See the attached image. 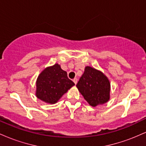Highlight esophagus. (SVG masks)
Here are the masks:
<instances>
[{
  "label": "esophagus",
  "mask_w": 146,
  "mask_h": 146,
  "mask_svg": "<svg viewBox=\"0 0 146 146\" xmlns=\"http://www.w3.org/2000/svg\"><path fill=\"white\" fill-rule=\"evenodd\" d=\"M73 82L75 83V84H77V83H78V79L74 78V79H73Z\"/></svg>",
  "instance_id": "1"
}]
</instances>
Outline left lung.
Segmentation results:
<instances>
[{
  "mask_svg": "<svg viewBox=\"0 0 146 146\" xmlns=\"http://www.w3.org/2000/svg\"><path fill=\"white\" fill-rule=\"evenodd\" d=\"M84 98L92 106L104 104L110 98V82L102 72L86 66L76 85Z\"/></svg>",
  "mask_w": 146,
  "mask_h": 146,
  "instance_id": "left-lung-1",
  "label": "left lung"
}]
</instances>
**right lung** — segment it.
<instances>
[{"label":"right lung","mask_w":146,"mask_h":146,"mask_svg":"<svg viewBox=\"0 0 146 146\" xmlns=\"http://www.w3.org/2000/svg\"><path fill=\"white\" fill-rule=\"evenodd\" d=\"M75 84L59 64H56L43 71L36 82V96L49 104H55Z\"/></svg>","instance_id":"1"}]
</instances>
